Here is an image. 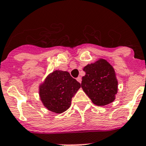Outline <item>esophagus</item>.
<instances>
[{"mask_svg":"<svg viewBox=\"0 0 146 146\" xmlns=\"http://www.w3.org/2000/svg\"><path fill=\"white\" fill-rule=\"evenodd\" d=\"M76 80H78V81L79 82H81V81H82V79H81V77H80V76H79V77H78L77 78V79H76Z\"/></svg>","mask_w":146,"mask_h":146,"instance_id":"1","label":"esophagus"}]
</instances>
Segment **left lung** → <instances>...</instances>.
<instances>
[{
    "label": "left lung",
    "mask_w": 146,
    "mask_h": 146,
    "mask_svg": "<svg viewBox=\"0 0 146 146\" xmlns=\"http://www.w3.org/2000/svg\"><path fill=\"white\" fill-rule=\"evenodd\" d=\"M85 76L82 78L81 87L92 102L104 106L112 102L117 93L118 82L112 66L106 60L100 59L85 66Z\"/></svg>",
    "instance_id": "obj_1"
}]
</instances>
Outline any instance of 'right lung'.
<instances>
[{
	"mask_svg": "<svg viewBox=\"0 0 146 146\" xmlns=\"http://www.w3.org/2000/svg\"><path fill=\"white\" fill-rule=\"evenodd\" d=\"M80 84L67 71L55 70L48 76L39 88L41 100L48 110L58 114L70 107L72 98Z\"/></svg>",
	"mask_w": 146,
	"mask_h": 146,
	"instance_id": "right-lung-1",
	"label": "right lung"
}]
</instances>
